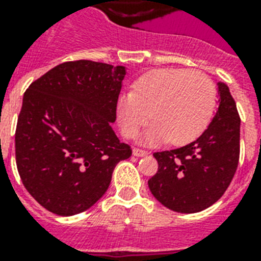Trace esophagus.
I'll return each instance as SVG.
<instances>
[{
  "instance_id": "esophagus-1",
  "label": "esophagus",
  "mask_w": 261,
  "mask_h": 261,
  "mask_svg": "<svg viewBox=\"0 0 261 261\" xmlns=\"http://www.w3.org/2000/svg\"><path fill=\"white\" fill-rule=\"evenodd\" d=\"M133 154L135 156H145L149 154V151H146V150H142V149H134L133 150Z\"/></svg>"
}]
</instances>
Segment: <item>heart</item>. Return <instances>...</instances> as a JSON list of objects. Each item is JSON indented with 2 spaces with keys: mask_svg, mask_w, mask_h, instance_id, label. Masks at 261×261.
<instances>
[{
  "mask_svg": "<svg viewBox=\"0 0 261 261\" xmlns=\"http://www.w3.org/2000/svg\"><path fill=\"white\" fill-rule=\"evenodd\" d=\"M217 91L202 72L184 68H158L142 75L133 92L120 95L116 118L127 138H135L149 119L143 134L146 145L170 141L175 146L190 143L209 126L216 109Z\"/></svg>",
  "mask_w": 261,
  "mask_h": 261,
  "instance_id": "obj_1",
  "label": "heart"
}]
</instances>
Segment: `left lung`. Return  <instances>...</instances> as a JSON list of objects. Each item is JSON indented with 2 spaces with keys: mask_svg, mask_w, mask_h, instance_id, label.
Instances as JSON below:
<instances>
[{
  "mask_svg": "<svg viewBox=\"0 0 261 261\" xmlns=\"http://www.w3.org/2000/svg\"><path fill=\"white\" fill-rule=\"evenodd\" d=\"M219 110L200 138L175 150L154 152L158 171L149 179L152 196L170 211L197 213L228 189L240 156V116L225 83Z\"/></svg>",
  "mask_w": 261,
  "mask_h": 261,
  "instance_id": "1",
  "label": "left lung"
}]
</instances>
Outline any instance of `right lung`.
<instances>
[{"label": "right lung", "mask_w": 261, "mask_h": 261, "mask_svg": "<svg viewBox=\"0 0 261 261\" xmlns=\"http://www.w3.org/2000/svg\"><path fill=\"white\" fill-rule=\"evenodd\" d=\"M126 68L67 61L25 91L16 164L25 189L46 211L73 216L107 192L116 164L131 156L111 123Z\"/></svg>", "instance_id": "add662e5"}]
</instances>
